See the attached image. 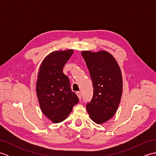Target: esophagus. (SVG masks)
Returning a JSON list of instances; mask_svg holds the SVG:
<instances>
[{"label":"esophagus","instance_id":"1","mask_svg":"<svg viewBox=\"0 0 156 156\" xmlns=\"http://www.w3.org/2000/svg\"><path fill=\"white\" fill-rule=\"evenodd\" d=\"M76 94H77V96H78L79 98H80V99L81 98V97H82V93H81V92H80V91L76 92Z\"/></svg>","mask_w":156,"mask_h":156}]
</instances>
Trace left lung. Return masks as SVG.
<instances>
[{"label": "left lung", "instance_id": "8db88e82", "mask_svg": "<svg viewBox=\"0 0 156 156\" xmlns=\"http://www.w3.org/2000/svg\"><path fill=\"white\" fill-rule=\"evenodd\" d=\"M82 55L90 72L93 87L92 98L87 105V111L96 123H103L113 117L121 101V69L113 56L107 51H84Z\"/></svg>", "mask_w": 156, "mask_h": 156}]
</instances>
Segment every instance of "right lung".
I'll return each instance as SVG.
<instances>
[{
    "instance_id": "obj_1",
    "label": "right lung",
    "mask_w": 156,
    "mask_h": 156,
    "mask_svg": "<svg viewBox=\"0 0 156 156\" xmlns=\"http://www.w3.org/2000/svg\"><path fill=\"white\" fill-rule=\"evenodd\" d=\"M73 54L72 49L54 51L43 60L39 68L36 91L41 111L57 123L67 118L79 98L72 92L63 68Z\"/></svg>"
}]
</instances>
